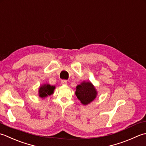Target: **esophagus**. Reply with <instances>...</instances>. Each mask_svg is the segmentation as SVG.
I'll return each mask as SVG.
<instances>
[{
	"label": "esophagus",
	"instance_id": "obj_1",
	"mask_svg": "<svg viewBox=\"0 0 146 146\" xmlns=\"http://www.w3.org/2000/svg\"><path fill=\"white\" fill-rule=\"evenodd\" d=\"M61 84L62 85H66L67 84V81L65 79H63L61 81Z\"/></svg>",
	"mask_w": 146,
	"mask_h": 146
}]
</instances>
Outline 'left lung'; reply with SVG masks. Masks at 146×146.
Instances as JSON below:
<instances>
[{
  "label": "left lung",
  "mask_w": 146,
  "mask_h": 146,
  "mask_svg": "<svg viewBox=\"0 0 146 146\" xmlns=\"http://www.w3.org/2000/svg\"><path fill=\"white\" fill-rule=\"evenodd\" d=\"M97 92L90 82H83L76 87V95L83 105L90 103L96 97Z\"/></svg>",
  "instance_id": "8db88e82"
}]
</instances>
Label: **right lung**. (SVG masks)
I'll use <instances>...</instances> for the list:
<instances>
[{"label": "right lung", "instance_id": "add662e5", "mask_svg": "<svg viewBox=\"0 0 146 146\" xmlns=\"http://www.w3.org/2000/svg\"><path fill=\"white\" fill-rule=\"evenodd\" d=\"M55 90V86H50V84H44L41 86L39 89V96L41 98H45L50 96L53 93Z\"/></svg>", "mask_w": 146, "mask_h": 146}]
</instances>
